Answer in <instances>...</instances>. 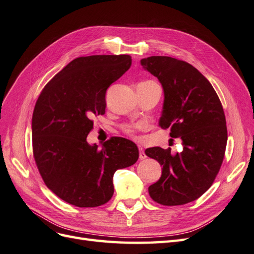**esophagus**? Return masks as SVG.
<instances>
[{
	"instance_id": "esophagus-1",
	"label": "esophagus",
	"mask_w": 254,
	"mask_h": 254,
	"mask_svg": "<svg viewBox=\"0 0 254 254\" xmlns=\"http://www.w3.org/2000/svg\"><path fill=\"white\" fill-rule=\"evenodd\" d=\"M139 150H140V159L141 160H143V159H145L146 158V155H145V152H144V150H143V148L141 147V146H139Z\"/></svg>"
}]
</instances>
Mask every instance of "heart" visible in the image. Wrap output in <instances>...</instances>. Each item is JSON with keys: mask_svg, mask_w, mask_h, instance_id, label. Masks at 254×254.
<instances>
[{"mask_svg": "<svg viewBox=\"0 0 254 254\" xmlns=\"http://www.w3.org/2000/svg\"><path fill=\"white\" fill-rule=\"evenodd\" d=\"M142 128V125H127L124 127V131L127 133V134H130V135H133L134 132L136 131L137 129Z\"/></svg>", "mask_w": 254, "mask_h": 254, "instance_id": "1", "label": "heart"}]
</instances>
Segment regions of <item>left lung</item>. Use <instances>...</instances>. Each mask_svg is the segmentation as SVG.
<instances>
[{
  "label": "left lung",
  "mask_w": 254,
  "mask_h": 254,
  "mask_svg": "<svg viewBox=\"0 0 254 254\" xmlns=\"http://www.w3.org/2000/svg\"><path fill=\"white\" fill-rule=\"evenodd\" d=\"M145 71L159 79L164 92L161 128L180 137L183 149L151 147L146 156L162 166L160 179L148 188L153 201L181 205L194 201L210 189L225 157L228 140L221 103L210 81L196 67L176 58L141 59Z\"/></svg>",
  "instance_id": "left-lung-1"
}]
</instances>
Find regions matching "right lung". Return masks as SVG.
Instances as JSON below:
<instances>
[{
    "label": "right lung",
    "mask_w": 254,
    "mask_h": 254,
    "mask_svg": "<svg viewBox=\"0 0 254 254\" xmlns=\"http://www.w3.org/2000/svg\"><path fill=\"white\" fill-rule=\"evenodd\" d=\"M131 65L129 55L72 60L44 87L32 120L33 150L47 187L65 202L93 207L108 202L113 175L139 159L136 145L114 136L101 148L87 135L104 114L106 91Z\"/></svg>",
    "instance_id": "right-lung-1"
}]
</instances>
